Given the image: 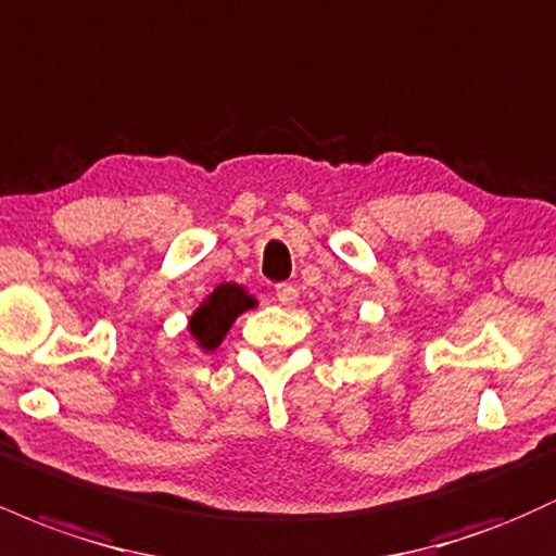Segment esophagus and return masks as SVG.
<instances>
[{
    "instance_id": "34e87169",
    "label": "esophagus",
    "mask_w": 556,
    "mask_h": 556,
    "mask_svg": "<svg viewBox=\"0 0 556 556\" xmlns=\"http://www.w3.org/2000/svg\"><path fill=\"white\" fill-rule=\"evenodd\" d=\"M277 300L282 305H295L298 303V287L290 285V282L277 285Z\"/></svg>"
}]
</instances>
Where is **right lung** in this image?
Wrapping results in <instances>:
<instances>
[{"mask_svg":"<svg viewBox=\"0 0 556 556\" xmlns=\"http://www.w3.org/2000/svg\"><path fill=\"white\" fill-rule=\"evenodd\" d=\"M256 300L248 295L245 290L238 285H219L212 292V298L195 311L190 318V334L195 337V342L203 350H214L216 344H222L225 334L232 327V321L242 311L253 308Z\"/></svg>","mask_w":556,"mask_h":556,"instance_id":"add662e5","label":"right lung"}]
</instances>
